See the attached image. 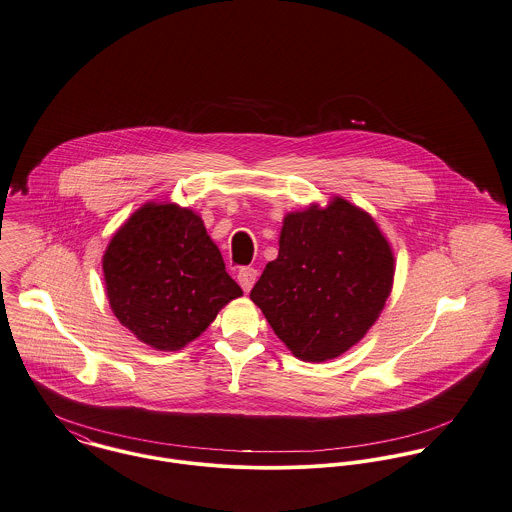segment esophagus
<instances>
[{
  "mask_svg": "<svg viewBox=\"0 0 512 512\" xmlns=\"http://www.w3.org/2000/svg\"><path fill=\"white\" fill-rule=\"evenodd\" d=\"M257 269H253V267H243V269H239V273H237V283L241 284V288L245 290V292H249L251 288H253V284L257 281Z\"/></svg>",
  "mask_w": 512,
  "mask_h": 512,
  "instance_id": "esophagus-1",
  "label": "esophagus"
}]
</instances>
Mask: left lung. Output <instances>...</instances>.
<instances>
[{
  "instance_id": "left-lung-1",
  "label": "left lung",
  "mask_w": 512,
  "mask_h": 512,
  "mask_svg": "<svg viewBox=\"0 0 512 512\" xmlns=\"http://www.w3.org/2000/svg\"><path fill=\"white\" fill-rule=\"evenodd\" d=\"M395 255L375 220L336 196L284 216L279 257L251 290L279 340L302 361L340 357L379 318Z\"/></svg>"
}]
</instances>
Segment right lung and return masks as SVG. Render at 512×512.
<instances>
[{
  "label": "right lung",
  "mask_w": 512,
  "mask_h": 512,
  "mask_svg": "<svg viewBox=\"0 0 512 512\" xmlns=\"http://www.w3.org/2000/svg\"><path fill=\"white\" fill-rule=\"evenodd\" d=\"M115 318L161 351L196 340L229 300L243 294L198 214L176 204L141 206L104 253Z\"/></svg>",
  "instance_id": "add662e5"
}]
</instances>
